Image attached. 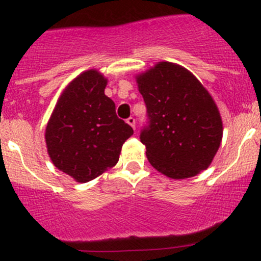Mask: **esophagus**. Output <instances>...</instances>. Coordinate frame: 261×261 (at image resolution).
Segmentation results:
<instances>
[{
    "label": "esophagus",
    "mask_w": 261,
    "mask_h": 261,
    "mask_svg": "<svg viewBox=\"0 0 261 261\" xmlns=\"http://www.w3.org/2000/svg\"><path fill=\"white\" fill-rule=\"evenodd\" d=\"M126 122H127L128 125L131 126V127L135 128V118H134V117H128L127 120H126Z\"/></svg>",
    "instance_id": "34e87169"
}]
</instances>
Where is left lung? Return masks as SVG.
Masks as SVG:
<instances>
[{
  "instance_id": "1",
  "label": "left lung",
  "mask_w": 261,
  "mask_h": 261,
  "mask_svg": "<svg viewBox=\"0 0 261 261\" xmlns=\"http://www.w3.org/2000/svg\"><path fill=\"white\" fill-rule=\"evenodd\" d=\"M149 127L141 131L150 164L172 179H186L211 165L223 126L215 99L188 69L159 62L136 75Z\"/></svg>"
}]
</instances>
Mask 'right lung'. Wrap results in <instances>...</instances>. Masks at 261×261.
<instances>
[{
	"label": "right lung",
	"mask_w": 261,
	"mask_h": 261,
	"mask_svg": "<svg viewBox=\"0 0 261 261\" xmlns=\"http://www.w3.org/2000/svg\"><path fill=\"white\" fill-rule=\"evenodd\" d=\"M106 86L99 70L82 72L63 89L46 123L50 160L80 183L114 168L123 143L134 134L116 115L114 101L105 94Z\"/></svg>",
	"instance_id": "add662e5"
}]
</instances>
